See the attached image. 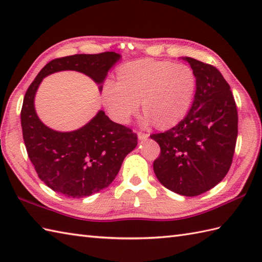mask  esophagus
<instances>
[{
    "label": "esophagus",
    "mask_w": 262,
    "mask_h": 262,
    "mask_svg": "<svg viewBox=\"0 0 262 262\" xmlns=\"http://www.w3.org/2000/svg\"><path fill=\"white\" fill-rule=\"evenodd\" d=\"M148 136L149 135L145 134V133H141V132L137 133V137H138V140H140V141H145Z\"/></svg>",
    "instance_id": "34e87169"
}]
</instances>
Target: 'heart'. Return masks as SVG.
Wrapping results in <instances>:
<instances>
[{
	"label": "heart",
	"instance_id": "1",
	"mask_svg": "<svg viewBox=\"0 0 262 262\" xmlns=\"http://www.w3.org/2000/svg\"><path fill=\"white\" fill-rule=\"evenodd\" d=\"M118 80L105 81L102 102L119 124H127L141 105L145 125L157 121L168 127L179 121L190 107L197 79L190 66L158 60H137L119 70Z\"/></svg>",
	"mask_w": 262,
	"mask_h": 262
}]
</instances>
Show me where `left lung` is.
I'll list each match as a JSON object with an SVG mask.
<instances>
[{
    "instance_id": "8db88e82",
    "label": "left lung",
    "mask_w": 262,
    "mask_h": 262,
    "mask_svg": "<svg viewBox=\"0 0 262 262\" xmlns=\"http://www.w3.org/2000/svg\"><path fill=\"white\" fill-rule=\"evenodd\" d=\"M197 88L190 110L171 129L151 135L161 147L158 180L182 196L202 194L224 179L237 137V110L229 83L213 65L191 57Z\"/></svg>"
}]
</instances>
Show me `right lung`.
Here are the masks:
<instances>
[{
	"mask_svg": "<svg viewBox=\"0 0 262 262\" xmlns=\"http://www.w3.org/2000/svg\"><path fill=\"white\" fill-rule=\"evenodd\" d=\"M120 54H77L53 59L28 88L21 109L25 145L40 180L54 191L72 198L90 196L107 188L118 174L122 161L137 145L132 129L109 119L104 111L83 127L58 132L39 119L35 97L41 81L60 71H76L102 84Z\"/></svg>",
	"mask_w": 262,
	"mask_h": 262,
	"instance_id": "1",
	"label": "right lung"
}]
</instances>
